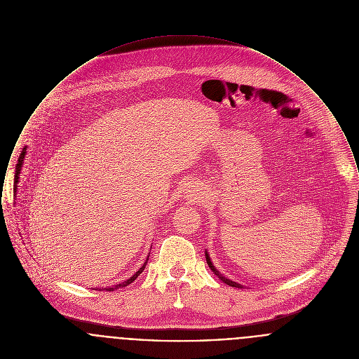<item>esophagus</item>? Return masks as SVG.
<instances>
[{"label": "esophagus", "mask_w": 359, "mask_h": 359, "mask_svg": "<svg viewBox=\"0 0 359 359\" xmlns=\"http://www.w3.org/2000/svg\"><path fill=\"white\" fill-rule=\"evenodd\" d=\"M187 194L193 198V200H201V198H204V191L203 189L200 188V187H197V185H191L188 189H187Z\"/></svg>", "instance_id": "obj_1"}]
</instances>
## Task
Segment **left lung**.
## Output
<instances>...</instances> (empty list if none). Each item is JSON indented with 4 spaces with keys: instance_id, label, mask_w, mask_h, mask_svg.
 <instances>
[{
    "instance_id": "8db88e82",
    "label": "left lung",
    "mask_w": 359,
    "mask_h": 359,
    "mask_svg": "<svg viewBox=\"0 0 359 359\" xmlns=\"http://www.w3.org/2000/svg\"><path fill=\"white\" fill-rule=\"evenodd\" d=\"M205 259H207V264L210 265L211 271H212V272H215V275H217V276H219V279H220L222 282H224V283H226V285H229V286L239 287V288H242V286H241V285H238V283H236V282H233V280H229V279L223 278L222 275H219V272L216 271V268L215 266H214V264L211 263V259H210V256H208V253H207V252H205Z\"/></svg>"
}]
</instances>
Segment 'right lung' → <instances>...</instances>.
I'll use <instances>...</instances> for the list:
<instances>
[{
	"label": "right lung",
	"mask_w": 359,
	"mask_h": 359,
	"mask_svg": "<svg viewBox=\"0 0 359 359\" xmlns=\"http://www.w3.org/2000/svg\"><path fill=\"white\" fill-rule=\"evenodd\" d=\"M25 148L22 151V154H20V156H19V161H18V165H16V172H15V182H13V193H16L18 191V182H19V174H20V171H22V166H23V161H25ZM149 257V256H148ZM148 257H147V260H145V263L143 264V266L132 276V278H129L128 280H125V282H122L121 285H116V286L109 287V288H106L107 291H114V290H118V288H122V287H126L128 285H130L133 280H136V278L142 273L144 271V268H145V265H147V262H148ZM99 290H102V287L99 288Z\"/></svg>",
	"instance_id": "1"
}]
</instances>
